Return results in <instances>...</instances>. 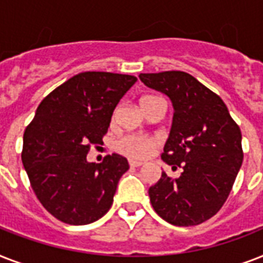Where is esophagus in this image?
I'll list each match as a JSON object with an SVG mask.
<instances>
[{"label": "esophagus", "instance_id": "34e87169", "mask_svg": "<svg viewBox=\"0 0 263 263\" xmlns=\"http://www.w3.org/2000/svg\"><path fill=\"white\" fill-rule=\"evenodd\" d=\"M144 162H142V161H134V160H129V166H132V168H139V166H142Z\"/></svg>", "mask_w": 263, "mask_h": 263}]
</instances>
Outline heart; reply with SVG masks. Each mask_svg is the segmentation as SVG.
I'll use <instances>...</instances> for the list:
<instances>
[{"label":"heart","mask_w":263,"mask_h":263,"mask_svg":"<svg viewBox=\"0 0 263 263\" xmlns=\"http://www.w3.org/2000/svg\"><path fill=\"white\" fill-rule=\"evenodd\" d=\"M157 99L160 98L154 95H146L140 99V106L143 109ZM157 147H158V140L142 135H125L116 144V148L121 154L129 157L132 160H144L152 156Z\"/></svg>","instance_id":"b5f03b06"}]
</instances>
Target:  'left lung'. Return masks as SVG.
<instances>
[{
  "label": "left lung",
  "instance_id": "8db88e82",
  "mask_svg": "<svg viewBox=\"0 0 263 263\" xmlns=\"http://www.w3.org/2000/svg\"><path fill=\"white\" fill-rule=\"evenodd\" d=\"M147 87L169 97L173 106L171 134L161 158L172 169L148 188L153 209L177 227L204 222L216 214L232 190L243 162L241 132L224 101L190 73H140Z\"/></svg>",
  "mask_w": 263,
  "mask_h": 263
}]
</instances>
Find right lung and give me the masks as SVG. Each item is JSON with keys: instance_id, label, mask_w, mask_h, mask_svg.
Segmentation results:
<instances>
[{"instance_id": "obj_1", "label": "right lung", "mask_w": 263, "mask_h": 263, "mask_svg": "<svg viewBox=\"0 0 263 263\" xmlns=\"http://www.w3.org/2000/svg\"><path fill=\"white\" fill-rule=\"evenodd\" d=\"M135 76L82 72L39 103L23 136L22 161L42 206L57 220L86 225L105 216L113 203L127 158L111 154L88 162L91 146L102 143L120 99Z\"/></svg>"}]
</instances>
